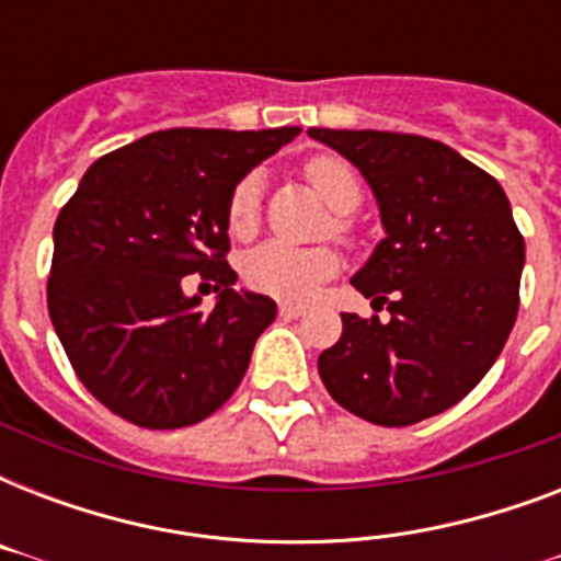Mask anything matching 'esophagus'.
I'll return each instance as SVG.
<instances>
[{
    "mask_svg": "<svg viewBox=\"0 0 561 561\" xmlns=\"http://www.w3.org/2000/svg\"><path fill=\"white\" fill-rule=\"evenodd\" d=\"M279 314L288 317V320H297V317L306 314V306H297V302H282Z\"/></svg>",
    "mask_w": 561,
    "mask_h": 561,
    "instance_id": "esophagus-1",
    "label": "esophagus"
}]
</instances>
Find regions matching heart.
<instances>
[{
	"label": "heart",
	"mask_w": 561,
	"mask_h": 561,
	"mask_svg": "<svg viewBox=\"0 0 561 561\" xmlns=\"http://www.w3.org/2000/svg\"><path fill=\"white\" fill-rule=\"evenodd\" d=\"M306 180L317 197L334 211H352L360 203V180L350 162L337 157H314L306 162ZM262 206V180L250 174L238 183L229 201V229L250 236ZM337 253L329 247H294L267 241L244 259V276L253 288L279 299H308L337 271Z\"/></svg>",
	"instance_id": "1"
}]
</instances>
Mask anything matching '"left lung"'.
Masks as SVG:
<instances>
[{"mask_svg": "<svg viewBox=\"0 0 561 561\" xmlns=\"http://www.w3.org/2000/svg\"><path fill=\"white\" fill-rule=\"evenodd\" d=\"M373 188L383 238L352 285L390 320L343 317L317 360L332 399L375 425L443 413L492 369L518 317L524 238L504 188L443 142L311 127ZM393 299L387 300L386 294Z\"/></svg>", "mask_w": 561, "mask_h": 561, "instance_id": "1", "label": "left lung"}]
</instances>
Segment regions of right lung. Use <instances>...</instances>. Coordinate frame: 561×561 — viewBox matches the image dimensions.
Returning a JSON list of instances; mask_svg holds the SVG:
<instances>
[{
    "instance_id": "obj_1",
    "label": "right lung",
    "mask_w": 561,
    "mask_h": 561,
    "mask_svg": "<svg viewBox=\"0 0 561 561\" xmlns=\"http://www.w3.org/2000/svg\"><path fill=\"white\" fill-rule=\"evenodd\" d=\"M299 127L157 130L87 169L55 220L48 314L83 387L127 422H201L236 392L276 302L236 290L229 201ZM216 282L211 312L182 276Z\"/></svg>"
}]
</instances>
